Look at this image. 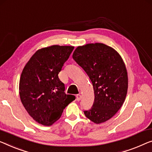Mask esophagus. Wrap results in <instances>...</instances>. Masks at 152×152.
Returning a JSON list of instances; mask_svg holds the SVG:
<instances>
[{
	"label": "esophagus",
	"instance_id": "obj_1",
	"mask_svg": "<svg viewBox=\"0 0 152 152\" xmlns=\"http://www.w3.org/2000/svg\"><path fill=\"white\" fill-rule=\"evenodd\" d=\"M80 99H81V95L80 94L76 95V100L77 101H80Z\"/></svg>",
	"mask_w": 152,
	"mask_h": 152
}]
</instances>
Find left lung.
I'll use <instances>...</instances> for the list:
<instances>
[{"label": "left lung", "mask_w": 152, "mask_h": 152, "mask_svg": "<svg viewBox=\"0 0 152 152\" xmlns=\"http://www.w3.org/2000/svg\"><path fill=\"white\" fill-rule=\"evenodd\" d=\"M85 70L93 84L95 99L92 107L84 110L96 124L110 119L120 109L128 91V74L121 56L104 44L78 46L72 55Z\"/></svg>", "instance_id": "left-lung-1"}]
</instances>
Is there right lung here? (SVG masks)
Here are the masks:
<instances>
[{
    "mask_svg": "<svg viewBox=\"0 0 152 152\" xmlns=\"http://www.w3.org/2000/svg\"><path fill=\"white\" fill-rule=\"evenodd\" d=\"M74 47L52 46L37 50L23 69L20 80V99L34 120L50 126L76 99L65 93L58 74Z\"/></svg>",
    "mask_w": 152,
    "mask_h": 152,
    "instance_id": "right-lung-1",
    "label": "right lung"
}]
</instances>
